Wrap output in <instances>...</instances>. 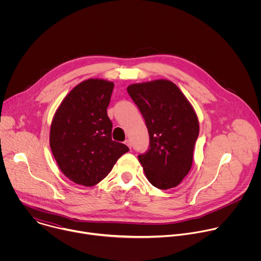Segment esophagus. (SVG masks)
<instances>
[{
  "label": "esophagus",
  "mask_w": 261,
  "mask_h": 261,
  "mask_svg": "<svg viewBox=\"0 0 261 261\" xmlns=\"http://www.w3.org/2000/svg\"><path fill=\"white\" fill-rule=\"evenodd\" d=\"M125 144H126L129 148H131V146H132V143H131V140H130V139H126V140H125Z\"/></svg>",
  "instance_id": "34e87169"
}]
</instances>
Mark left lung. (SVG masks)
Returning a JSON list of instances; mask_svg holds the SVG:
<instances>
[{
  "label": "left lung",
  "instance_id": "obj_1",
  "mask_svg": "<svg viewBox=\"0 0 261 261\" xmlns=\"http://www.w3.org/2000/svg\"><path fill=\"white\" fill-rule=\"evenodd\" d=\"M127 92L141 113L150 136L148 148L138 155L144 173L156 188H173L192 166L199 134L195 111L169 81L131 85Z\"/></svg>",
  "mask_w": 261,
  "mask_h": 261
}]
</instances>
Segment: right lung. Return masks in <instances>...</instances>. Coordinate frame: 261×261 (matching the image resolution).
<instances>
[{
	"instance_id": "obj_1",
	"label": "right lung",
	"mask_w": 261,
	"mask_h": 261,
	"mask_svg": "<svg viewBox=\"0 0 261 261\" xmlns=\"http://www.w3.org/2000/svg\"><path fill=\"white\" fill-rule=\"evenodd\" d=\"M114 83L88 80L74 88L58 108L49 143L62 172L91 187L101 181L129 147L111 138L107 107Z\"/></svg>"
}]
</instances>
